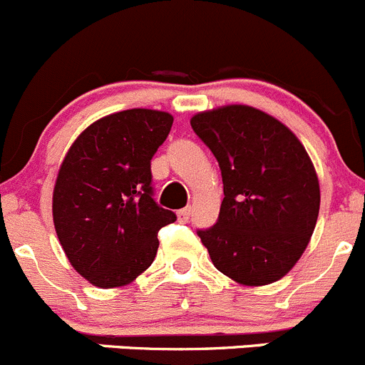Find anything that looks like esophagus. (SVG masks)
<instances>
[{
	"label": "esophagus",
	"mask_w": 365,
	"mask_h": 365,
	"mask_svg": "<svg viewBox=\"0 0 365 365\" xmlns=\"http://www.w3.org/2000/svg\"><path fill=\"white\" fill-rule=\"evenodd\" d=\"M190 215H191V207H184V209H179V211H178V220H179V222L186 223L187 220H190Z\"/></svg>",
	"instance_id": "obj_1"
}]
</instances>
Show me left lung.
Masks as SVG:
<instances>
[{"mask_svg":"<svg viewBox=\"0 0 365 365\" xmlns=\"http://www.w3.org/2000/svg\"><path fill=\"white\" fill-rule=\"evenodd\" d=\"M190 122L222 170L218 222L197 230L212 264L243 286L277 282L302 257L319 215V181L305 147L282 122L245 104Z\"/></svg>","mask_w":365,"mask_h":365,"instance_id":"obj_1","label":"left lung"}]
</instances>
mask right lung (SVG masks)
Returning <instances> with one entry per match:
<instances>
[{
    "label": "right lung",
    "mask_w": 365,
    "mask_h": 365,
    "mask_svg": "<svg viewBox=\"0 0 365 365\" xmlns=\"http://www.w3.org/2000/svg\"><path fill=\"white\" fill-rule=\"evenodd\" d=\"M174 117L133 108L90 124L65 154L53 222L72 268L101 289L133 282L156 257L175 215L153 198L150 160Z\"/></svg>",
    "instance_id": "right-lung-1"
}]
</instances>
